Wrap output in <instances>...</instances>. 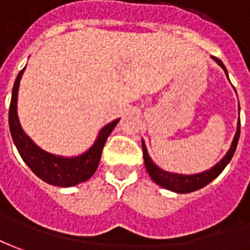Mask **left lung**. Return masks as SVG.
<instances>
[{
    "instance_id": "1",
    "label": "left lung",
    "mask_w": 250,
    "mask_h": 250,
    "mask_svg": "<svg viewBox=\"0 0 250 250\" xmlns=\"http://www.w3.org/2000/svg\"><path fill=\"white\" fill-rule=\"evenodd\" d=\"M212 59L216 61L220 67L223 68V71H225L226 75H227V69H226L225 64L219 60V59H216V57H212ZM239 131H241V122H238V125H237V132L234 135L231 146L229 149V152L226 153L225 157L219 161V163H216V166H213L210 169H207L204 172L193 175L174 174V172H168V171H164L160 167H157L153 163V160L150 159L149 153H147L145 142L142 141V152H144V161H145L146 171L150 175V178L153 179V182H156L159 186L164 188V189L171 190V191H175V193H191V191H196V190L207 186L215 178H218L220 172L226 168V166L230 163L232 156H234V152L237 149V145H238Z\"/></svg>"
}]
</instances>
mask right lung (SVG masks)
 Wrapping results in <instances>:
<instances>
[{"mask_svg": "<svg viewBox=\"0 0 250 250\" xmlns=\"http://www.w3.org/2000/svg\"><path fill=\"white\" fill-rule=\"evenodd\" d=\"M24 69L25 68H23L19 72L18 78L15 81L13 90H12L11 106H9V130H11L12 139L18 147L21 159L38 178L53 186L69 188V186H75V185L89 181L100 164L103 147L106 139L120 119H116L106 125H104L98 132V137L94 141L93 146H90L89 150H86L84 153L75 156V157H64V156L47 153L38 145H35V142L25 134L19 122V84H20V79Z\"/></svg>", "mask_w": 250, "mask_h": 250, "instance_id": "add662e5", "label": "right lung"}]
</instances>
